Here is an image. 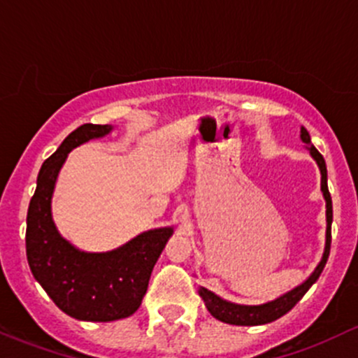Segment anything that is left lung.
<instances>
[{"label":"left lung","mask_w":358,"mask_h":358,"mask_svg":"<svg viewBox=\"0 0 358 358\" xmlns=\"http://www.w3.org/2000/svg\"><path fill=\"white\" fill-rule=\"evenodd\" d=\"M300 138L305 145L308 146L310 150L312 158L317 162L320 171V191L324 194V200H326V248H324V255L322 260L319 262V265L315 267V271L312 272L310 278L307 281L301 282L300 286H296L294 289L288 291L282 296L275 298V300L267 301L264 305H238V303H231V301L222 300L220 296H217L215 293L208 291L206 288H200L198 293L200 296L203 298L206 308L215 319L222 320L226 324H233V326H260V324H268L272 320L279 319L285 314H288L291 308L298 303V301L303 298V294L310 289V286L319 279L320 272L324 271L326 267L327 257H329V250H331V224H333V201H331V194L329 189H327V169H326V162H324V157L317 152V148L310 143V134L305 127H301L300 131Z\"/></svg>","instance_id":"1"}]
</instances>
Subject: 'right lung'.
<instances>
[{"label":"right lung","instance_id":"1","mask_svg":"<svg viewBox=\"0 0 358 358\" xmlns=\"http://www.w3.org/2000/svg\"><path fill=\"white\" fill-rule=\"evenodd\" d=\"M110 131L112 125H80L44 162L29 203L25 231L27 262L36 281L62 312L90 322L125 319L138 310L155 264L174 233L172 227L146 231L103 253L80 252L58 233L51 217V196L65 158L76 146Z\"/></svg>","mask_w":358,"mask_h":358}]
</instances>
